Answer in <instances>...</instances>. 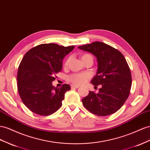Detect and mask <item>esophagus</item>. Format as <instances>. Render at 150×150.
<instances>
[{"label": "esophagus", "instance_id": "1", "mask_svg": "<svg viewBox=\"0 0 150 150\" xmlns=\"http://www.w3.org/2000/svg\"><path fill=\"white\" fill-rule=\"evenodd\" d=\"M71 88H78L79 86H78V85H74V84H72L71 86Z\"/></svg>", "mask_w": 150, "mask_h": 150}]
</instances>
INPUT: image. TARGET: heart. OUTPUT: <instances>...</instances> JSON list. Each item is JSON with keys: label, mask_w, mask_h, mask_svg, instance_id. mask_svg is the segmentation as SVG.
<instances>
[{"label": "heart", "mask_w": 150, "mask_h": 150, "mask_svg": "<svg viewBox=\"0 0 150 150\" xmlns=\"http://www.w3.org/2000/svg\"><path fill=\"white\" fill-rule=\"evenodd\" d=\"M88 56H91L89 54H84L81 57V59L83 58L86 57ZM69 60H67L65 63V66L68 65ZM90 78V75L86 72H84V73H75L70 75L68 77V81L70 83L76 84V85H81L86 83L88 81Z\"/></svg>", "instance_id": "b5f03b06"}]
</instances>
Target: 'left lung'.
<instances>
[{"label": "left lung", "instance_id": "obj_1", "mask_svg": "<svg viewBox=\"0 0 150 150\" xmlns=\"http://www.w3.org/2000/svg\"><path fill=\"white\" fill-rule=\"evenodd\" d=\"M78 48L97 58L98 71L91 83L95 87L102 85L98 93L90 91L82 99L84 107L98 116L114 114L122 107L131 90L132 77L126 60L120 51L103 42Z\"/></svg>", "mask_w": 150, "mask_h": 150}]
</instances>
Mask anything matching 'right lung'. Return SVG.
I'll use <instances>...</instances> for the list:
<instances>
[{
	"mask_svg": "<svg viewBox=\"0 0 150 150\" xmlns=\"http://www.w3.org/2000/svg\"><path fill=\"white\" fill-rule=\"evenodd\" d=\"M74 48L43 43L32 48L23 57L18 71V90L23 103L35 114L47 116L62 106L64 95L71 87L64 84L55 88L52 82L62 69L64 57Z\"/></svg>",
	"mask_w": 150,
	"mask_h": 150,
	"instance_id": "obj_1",
	"label": "right lung"
}]
</instances>
